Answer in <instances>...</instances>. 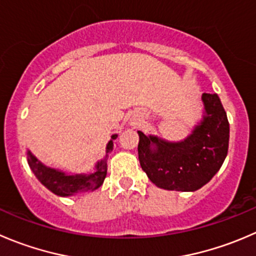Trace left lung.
<instances>
[{"instance_id": "8db88e82", "label": "left lung", "mask_w": 256, "mask_h": 256, "mask_svg": "<svg viewBox=\"0 0 256 256\" xmlns=\"http://www.w3.org/2000/svg\"><path fill=\"white\" fill-rule=\"evenodd\" d=\"M204 116L180 142L138 131V160L151 182L175 191H195L219 171L229 148V121L216 94H202Z\"/></svg>"}]
</instances>
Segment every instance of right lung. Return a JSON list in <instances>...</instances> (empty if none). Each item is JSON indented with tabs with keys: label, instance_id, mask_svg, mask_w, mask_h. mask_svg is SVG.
I'll return each instance as SVG.
<instances>
[{
	"label": "right lung",
	"instance_id": "right-lung-1",
	"mask_svg": "<svg viewBox=\"0 0 256 256\" xmlns=\"http://www.w3.org/2000/svg\"><path fill=\"white\" fill-rule=\"evenodd\" d=\"M118 138V135L111 136V140L108 141V148H106V156L104 160L98 161L95 166V172L91 174H76V175H68L64 171L56 170L44 166L36 158L31 154V151H27V161L31 168L32 172L34 174L40 182L46 186L50 191L58 196H71L78 192H84L88 190H96L102 185L104 180L108 174V156L110 151H112L114 140Z\"/></svg>",
	"mask_w": 256,
	"mask_h": 256
}]
</instances>
